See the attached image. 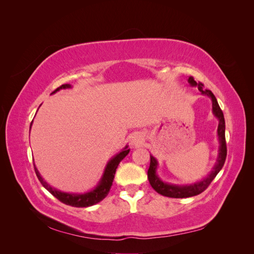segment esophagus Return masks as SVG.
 I'll use <instances>...</instances> for the list:
<instances>
[{
  "label": "esophagus",
  "instance_id": "obj_1",
  "mask_svg": "<svg viewBox=\"0 0 254 254\" xmlns=\"http://www.w3.org/2000/svg\"><path fill=\"white\" fill-rule=\"evenodd\" d=\"M143 142H144V137L140 132H135L134 134H132L131 139H130V144L133 146H140L143 144Z\"/></svg>",
  "mask_w": 254,
  "mask_h": 254
}]
</instances>
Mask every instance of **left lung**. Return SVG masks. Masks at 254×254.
Wrapping results in <instances>:
<instances>
[{
  "mask_svg": "<svg viewBox=\"0 0 254 254\" xmlns=\"http://www.w3.org/2000/svg\"><path fill=\"white\" fill-rule=\"evenodd\" d=\"M188 81L191 87H197L198 90L201 92V94L209 96L211 98L213 114L214 117L218 120V128H217V135H218V142H219L218 157L212 172L207 175L203 180L193 184L178 186V184H172V183L162 181V179H161L157 174L158 161L155 157L150 156V165L147 172V177H148L150 186L157 191V193L166 197H171V198H188V197H193L202 193V191L210 186V183L213 181L215 177H216V175L220 172L222 166L225 164L226 157H227V145H226V136H225V130H226L225 118H224V113H222L220 107L217 103L216 97L214 96V94L210 90H204L203 84L201 82L197 83L191 76H190Z\"/></svg>",
  "mask_w": 254,
  "mask_h": 254,
  "instance_id": "left-lung-1",
  "label": "left lung"
}]
</instances>
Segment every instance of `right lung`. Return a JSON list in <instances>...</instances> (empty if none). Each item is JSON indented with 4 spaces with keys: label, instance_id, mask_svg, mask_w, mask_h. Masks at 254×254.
I'll list each match as a JSON object with an SVG mask.
<instances>
[{
    "label": "right lung",
    "instance_id": "1",
    "mask_svg": "<svg viewBox=\"0 0 254 254\" xmlns=\"http://www.w3.org/2000/svg\"><path fill=\"white\" fill-rule=\"evenodd\" d=\"M71 88H72L71 84H68V83L63 84V86H60L55 91L52 92V94L56 93V92L59 90L71 89ZM32 124H33V122H32ZM32 124H30L29 131H30V128H32ZM129 151H130V149L128 148V145H126L124 149L120 151L119 153H117L114 157H112L109 160V162L107 163L102 178H101V180H99L97 186L92 190H89V191H87V193H83V194L65 193V191H61L55 188H52L49 183H47V181H44L40 173L38 172L36 165L34 164L35 172H36L38 179H39L42 186L47 189L53 196H55L58 200H60L61 202H64L67 205H72V206H76V207H87V206L94 205V204L98 203L99 201H102L103 199L107 195H108L109 190L111 189V186H112L113 179H114L115 172H117V168H118L121 161L128 155Z\"/></svg>",
    "mask_w": 254,
    "mask_h": 254
}]
</instances>
